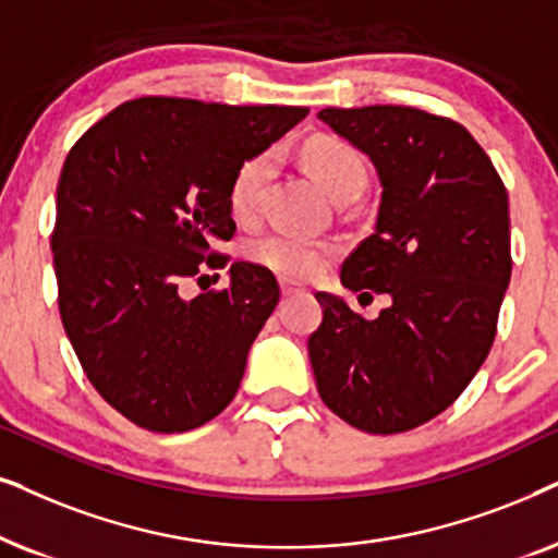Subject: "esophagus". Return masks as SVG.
I'll use <instances>...</instances> for the list:
<instances>
[{
    "label": "esophagus",
    "instance_id": "34e87169",
    "mask_svg": "<svg viewBox=\"0 0 558 558\" xmlns=\"http://www.w3.org/2000/svg\"><path fill=\"white\" fill-rule=\"evenodd\" d=\"M280 291H283V295H295V293H303V288L295 286L293 280H280Z\"/></svg>",
    "mask_w": 558,
    "mask_h": 558
}]
</instances>
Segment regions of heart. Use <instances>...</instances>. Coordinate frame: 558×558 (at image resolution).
I'll use <instances>...</instances> for the list:
<instances>
[{"label": "heart", "instance_id": "b5f03b06", "mask_svg": "<svg viewBox=\"0 0 558 558\" xmlns=\"http://www.w3.org/2000/svg\"><path fill=\"white\" fill-rule=\"evenodd\" d=\"M306 166L333 202L344 196H360L367 183V170L360 155L339 140H314L306 145ZM272 153H257L240 162L229 183V209L236 219L255 217L263 202L267 178L272 173ZM252 263L267 267L288 280H308L331 263L333 247L329 242L295 232H272L250 244Z\"/></svg>", "mask_w": 558, "mask_h": 558}]
</instances>
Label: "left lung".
I'll use <instances>...</instances> for the list:
<instances>
[{
    "label": "left lung",
    "instance_id": "left-lung-1",
    "mask_svg": "<svg viewBox=\"0 0 558 558\" xmlns=\"http://www.w3.org/2000/svg\"><path fill=\"white\" fill-rule=\"evenodd\" d=\"M318 119L373 160L383 185L375 232L344 259L341 286L388 293L390 306L367 322L316 293V388L349 426L403 434L447 411L489 354L512 270L508 191L447 117L331 107Z\"/></svg>",
    "mask_w": 558,
    "mask_h": 558
}]
</instances>
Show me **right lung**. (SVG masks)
Returning a JSON list of instances; mask_svg holds the SVG:
<instances>
[{
	"instance_id": "add662e5",
	"label": "right lung",
	"mask_w": 558,
	"mask_h": 558,
	"mask_svg": "<svg viewBox=\"0 0 558 558\" xmlns=\"http://www.w3.org/2000/svg\"><path fill=\"white\" fill-rule=\"evenodd\" d=\"M306 114L145 96L71 147L50 236L58 308L88 380L137 426L183 434L240 390L252 341L280 301L278 280L232 263L225 291L189 301L181 288L227 265L214 244L236 229L229 183L240 162Z\"/></svg>"
}]
</instances>
